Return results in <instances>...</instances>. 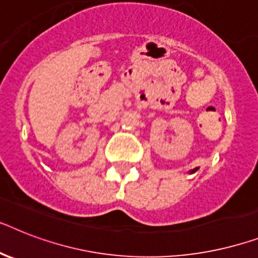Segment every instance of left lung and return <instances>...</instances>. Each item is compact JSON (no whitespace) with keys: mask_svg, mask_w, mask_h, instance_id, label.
<instances>
[{"mask_svg":"<svg viewBox=\"0 0 258 258\" xmlns=\"http://www.w3.org/2000/svg\"><path fill=\"white\" fill-rule=\"evenodd\" d=\"M195 171H196V169H192V171H190V173H192V172H195Z\"/></svg>","mask_w":258,"mask_h":258,"instance_id":"obj_1","label":"left lung"}]
</instances>
